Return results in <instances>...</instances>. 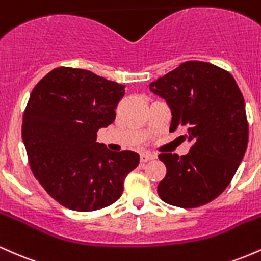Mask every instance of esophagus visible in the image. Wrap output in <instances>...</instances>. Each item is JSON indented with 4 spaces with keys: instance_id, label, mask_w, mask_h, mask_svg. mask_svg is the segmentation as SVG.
I'll return each instance as SVG.
<instances>
[{
    "instance_id": "34e87169",
    "label": "esophagus",
    "mask_w": 261,
    "mask_h": 261,
    "mask_svg": "<svg viewBox=\"0 0 261 261\" xmlns=\"http://www.w3.org/2000/svg\"><path fill=\"white\" fill-rule=\"evenodd\" d=\"M154 158H155V155L149 153V152H145V153L141 154V162H148L151 160H154Z\"/></svg>"
}]
</instances>
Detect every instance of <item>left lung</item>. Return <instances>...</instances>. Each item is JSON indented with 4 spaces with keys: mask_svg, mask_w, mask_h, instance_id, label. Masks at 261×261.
<instances>
[{
    "mask_svg": "<svg viewBox=\"0 0 261 261\" xmlns=\"http://www.w3.org/2000/svg\"><path fill=\"white\" fill-rule=\"evenodd\" d=\"M172 110L170 133L185 131L188 154L161 153L167 174L158 184L164 202L193 208L216 199L228 187L249 139L244 98L223 68L187 61L149 85Z\"/></svg>",
    "mask_w": 261,
    "mask_h": 261,
    "instance_id": "1",
    "label": "left lung"
}]
</instances>
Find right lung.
Instances as JSON below:
<instances>
[{"mask_svg":"<svg viewBox=\"0 0 261 261\" xmlns=\"http://www.w3.org/2000/svg\"><path fill=\"white\" fill-rule=\"evenodd\" d=\"M124 94L125 86L72 67L54 68L31 93L22 125L29 164L64 207L88 212L112 205L139 166L135 152H112L97 142Z\"/></svg>","mask_w":261,"mask_h":261,"instance_id":"1","label":"right lung"}]
</instances>
